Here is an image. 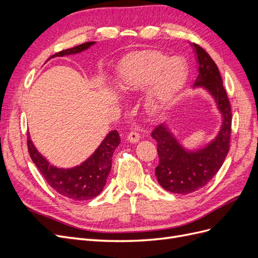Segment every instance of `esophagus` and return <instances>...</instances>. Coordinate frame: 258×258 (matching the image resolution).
Wrapping results in <instances>:
<instances>
[{
	"label": "esophagus",
	"mask_w": 258,
	"mask_h": 258,
	"mask_svg": "<svg viewBox=\"0 0 258 258\" xmlns=\"http://www.w3.org/2000/svg\"><path fill=\"white\" fill-rule=\"evenodd\" d=\"M140 139H141V137H140V134L137 131H131L127 137V140L130 143H137L140 141Z\"/></svg>",
	"instance_id": "34e87169"
}]
</instances>
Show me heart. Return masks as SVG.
I'll return each mask as SVG.
<instances>
[{"label": "heart", "instance_id": "obj_1", "mask_svg": "<svg viewBox=\"0 0 258 258\" xmlns=\"http://www.w3.org/2000/svg\"><path fill=\"white\" fill-rule=\"evenodd\" d=\"M159 50H144L127 58L119 70V87L126 93L141 92L147 88L145 106L153 114L166 108L182 90L186 70Z\"/></svg>", "mask_w": 258, "mask_h": 258}]
</instances>
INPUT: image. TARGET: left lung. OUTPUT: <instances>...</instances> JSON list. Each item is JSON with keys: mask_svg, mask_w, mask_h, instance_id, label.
Returning <instances> with one entry per match:
<instances>
[{"mask_svg": "<svg viewBox=\"0 0 258 258\" xmlns=\"http://www.w3.org/2000/svg\"><path fill=\"white\" fill-rule=\"evenodd\" d=\"M191 47L198 64V76L192 88H204L214 99L222 115V124L212 141L196 150H187L179 143L166 121L153 130L159 157L155 175L166 190L179 195L202 188L217 173L228 154L231 132L230 103L218 68L199 45L191 44Z\"/></svg>", "mask_w": 258, "mask_h": 258, "instance_id": "1", "label": "left lung"}]
</instances>
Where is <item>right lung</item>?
I'll list each match as a JSON object with an SVG mask.
<instances>
[{
    "label": "right lung",
    "instance_id": "right-lung-1",
    "mask_svg": "<svg viewBox=\"0 0 258 258\" xmlns=\"http://www.w3.org/2000/svg\"><path fill=\"white\" fill-rule=\"evenodd\" d=\"M96 42H87L73 48L59 51L49 58L63 57L80 53L95 45ZM48 59V60H49ZM28 150L30 157L40 172L61 196L72 200H89L97 197L106 184V178L111 172L112 157L116 147L120 144L118 131L108 132L97 150L81 165L73 168H58L38 153L28 134Z\"/></svg>",
    "mask_w": 258,
    "mask_h": 258
}]
</instances>
